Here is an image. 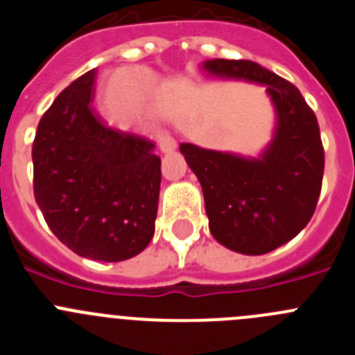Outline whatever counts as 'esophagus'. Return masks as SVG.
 I'll return each mask as SVG.
<instances>
[{"instance_id": "esophagus-1", "label": "esophagus", "mask_w": 355, "mask_h": 355, "mask_svg": "<svg viewBox=\"0 0 355 355\" xmlns=\"http://www.w3.org/2000/svg\"><path fill=\"white\" fill-rule=\"evenodd\" d=\"M156 140H158V146H159V150H162V153H172V150L178 147L175 140L167 133H158Z\"/></svg>"}]
</instances>
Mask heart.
Masks as SVG:
<instances>
[{
	"mask_svg": "<svg viewBox=\"0 0 355 355\" xmlns=\"http://www.w3.org/2000/svg\"><path fill=\"white\" fill-rule=\"evenodd\" d=\"M110 99L126 101V108L122 112L124 119L144 117L156 108L158 83L150 76V72L144 69L121 71L110 85Z\"/></svg>",
	"mask_w": 355,
	"mask_h": 355,
	"instance_id": "b5f03b06",
	"label": "heart"
}]
</instances>
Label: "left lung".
Wrapping results in <instances>:
<instances>
[{"instance_id": "left-lung-1", "label": "left lung", "mask_w": 355, "mask_h": 355, "mask_svg": "<svg viewBox=\"0 0 355 355\" xmlns=\"http://www.w3.org/2000/svg\"><path fill=\"white\" fill-rule=\"evenodd\" d=\"M202 69L263 85L275 110L274 139L258 158L180 146L202 187L213 238L247 256L270 252L297 236L315 213L325 165L318 121L295 85L256 62L213 58Z\"/></svg>"}]
</instances>
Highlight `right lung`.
Wrapping results in <instances>:
<instances>
[{
    "label": "right lung",
    "instance_id": "right-lung-1",
    "mask_svg": "<svg viewBox=\"0 0 355 355\" xmlns=\"http://www.w3.org/2000/svg\"><path fill=\"white\" fill-rule=\"evenodd\" d=\"M97 71L62 90L37 126L33 193L55 236L81 258L124 261L155 234L162 159L155 144L105 126Z\"/></svg>",
    "mask_w": 355,
    "mask_h": 355
}]
</instances>
